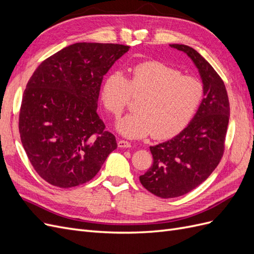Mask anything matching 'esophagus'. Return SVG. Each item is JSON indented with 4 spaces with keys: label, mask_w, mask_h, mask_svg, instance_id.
Wrapping results in <instances>:
<instances>
[{
    "label": "esophagus",
    "mask_w": 254,
    "mask_h": 254,
    "mask_svg": "<svg viewBox=\"0 0 254 254\" xmlns=\"http://www.w3.org/2000/svg\"><path fill=\"white\" fill-rule=\"evenodd\" d=\"M118 146L120 148H130L131 147V144H130L128 141L125 140H120L118 142Z\"/></svg>",
    "instance_id": "34e87169"
}]
</instances>
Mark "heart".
<instances>
[{
  "instance_id": "1",
  "label": "heart",
  "mask_w": 254,
  "mask_h": 254,
  "mask_svg": "<svg viewBox=\"0 0 254 254\" xmlns=\"http://www.w3.org/2000/svg\"><path fill=\"white\" fill-rule=\"evenodd\" d=\"M131 94L142 96L137 111L118 122V131L129 139L152 134L155 139L166 140L182 132L193 121L203 101L204 86L200 79L183 75L161 61H146L132 68L129 78L119 71L110 73L103 82L101 99L105 109L118 119Z\"/></svg>"
}]
</instances>
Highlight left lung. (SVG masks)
Returning <instances> with one entry per match:
<instances>
[{
	"label": "left lung",
	"mask_w": 254,
	"mask_h": 254,
	"mask_svg": "<svg viewBox=\"0 0 254 254\" xmlns=\"http://www.w3.org/2000/svg\"><path fill=\"white\" fill-rule=\"evenodd\" d=\"M193 60L204 86V97L190 125L182 132L150 146L152 166L140 176L142 186L161 198L189 193L205 181L224 155L230 117L225 83L213 66L184 44H171Z\"/></svg>",
	"instance_id": "1"
}]
</instances>
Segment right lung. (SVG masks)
<instances>
[{
  "label": "right lung",
  "mask_w": 254,
  "mask_h": 254,
  "mask_svg": "<svg viewBox=\"0 0 254 254\" xmlns=\"http://www.w3.org/2000/svg\"><path fill=\"white\" fill-rule=\"evenodd\" d=\"M128 45L80 42L36 68L23 93L19 131L28 160L42 179L67 189L90 181L117 149L99 119V90Z\"/></svg>",
  "instance_id": "add662e5"
}]
</instances>
